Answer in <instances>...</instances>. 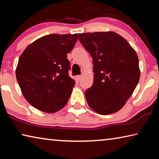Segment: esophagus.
Instances as JSON below:
<instances>
[{"label":"esophagus","mask_w":159,"mask_h":159,"mask_svg":"<svg viewBox=\"0 0 159 159\" xmlns=\"http://www.w3.org/2000/svg\"><path fill=\"white\" fill-rule=\"evenodd\" d=\"M80 79H81V76H80V75H78V76H76V79L78 81H79Z\"/></svg>","instance_id":"obj_1"}]
</instances>
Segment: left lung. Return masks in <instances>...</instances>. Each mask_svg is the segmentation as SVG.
Wrapping results in <instances>:
<instances>
[{
	"label": "left lung",
	"mask_w": 159,
	"mask_h": 159,
	"mask_svg": "<svg viewBox=\"0 0 159 159\" xmlns=\"http://www.w3.org/2000/svg\"><path fill=\"white\" fill-rule=\"evenodd\" d=\"M79 39L93 58V85L85 92L88 105L101 115L119 111L140 77L135 50L113 31L79 34Z\"/></svg>",
	"instance_id": "8db88e82"
}]
</instances>
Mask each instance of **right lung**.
<instances>
[{
    "label": "right lung",
    "mask_w": 159,
    "mask_h": 159,
    "mask_svg": "<svg viewBox=\"0 0 159 159\" xmlns=\"http://www.w3.org/2000/svg\"><path fill=\"white\" fill-rule=\"evenodd\" d=\"M77 40V34L46 35L21 55L16 78L25 98L35 108L55 113L66 104L76 83L69 76L67 53Z\"/></svg>",
    "instance_id": "right-lung-1"
}]
</instances>
